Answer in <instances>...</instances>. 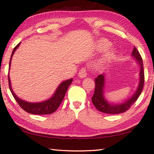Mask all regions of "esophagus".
Segmentation results:
<instances>
[{
  "label": "esophagus",
  "mask_w": 154,
  "mask_h": 154,
  "mask_svg": "<svg viewBox=\"0 0 154 154\" xmlns=\"http://www.w3.org/2000/svg\"><path fill=\"white\" fill-rule=\"evenodd\" d=\"M78 75H79V77L81 78H84L86 76V70L85 68H82L81 69H80L79 72V74H78Z\"/></svg>",
  "instance_id": "esophagus-1"
}]
</instances>
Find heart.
Returning a JSON list of instances; mask_svg holds the SVG:
<instances>
[{
  "mask_svg": "<svg viewBox=\"0 0 154 154\" xmlns=\"http://www.w3.org/2000/svg\"><path fill=\"white\" fill-rule=\"evenodd\" d=\"M110 45H111V42H110L108 40H107V39L105 38L100 39V40H99L98 42V47L99 49H101V50H105V49H107ZM114 52L113 50L109 51V52L106 54L105 58H104V60L103 62L107 61V60L111 59V58L114 56Z\"/></svg>",
  "mask_w": 154,
  "mask_h": 154,
  "instance_id": "1",
  "label": "heart"
}]
</instances>
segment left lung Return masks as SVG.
Masks as SVG:
<instances>
[{
	"mask_svg": "<svg viewBox=\"0 0 154 154\" xmlns=\"http://www.w3.org/2000/svg\"><path fill=\"white\" fill-rule=\"evenodd\" d=\"M132 56L136 58V60L140 66V84L138 86L137 90L136 91L135 94L128 100L120 105H112L109 104L104 98L103 96V87L105 84V75L104 74L100 75L95 79V91L94 96L92 97V103L95 107L100 112H103L105 114H121L126 112L131 107V106L135 103L139 98L142 91L143 87L144 84V66H143V61L142 56L140 55L137 49L135 47L133 48Z\"/></svg>",
	"mask_w": 154,
	"mask_h": 154,
	"instance_id": "8db88e82",
	"label": "left lung"
}]
</instances>
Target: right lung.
I'll return each instance as SVG.
<instances>
[{
    "label": "right lung",
    "mask_w": 154,
    "mask_h": 154,
    "mask_svg": "<svg viewBox=\"0 0 154 154\" xmlns=\"http://www.w3.org/2000/svg\"><path fill=\"white\" fill-rule=\"evenodd\" d=\"M19 45H20V43H19V44L14 47V49H13L12 55H11V58H10V60L9 67H10V63H11L12 56L14 54L15 50L18 48ZM72 79L63 82L62 83L58 86V87L57 88V89H56L54 95L50 99L47 100L46 101L42 102V103H29V102L22 100L19 98L18 97L14 94V92H13L11 87L10 77L9 75H8V82H9V87H10V91H11L13 97H14V99L16 100L17 103L19 104V105L20 106V107L22 108L24 111L28 112V113H30L32 114H38V115L49 114L54 113V112L58 109V107H59L60 103H62L63 100L64 98L65 95H66L67 90H68V88L69 87V86L70 85V84L72 83Z\"/></svg>",
    "instance_id": "add662e5"
}]
</instances>
